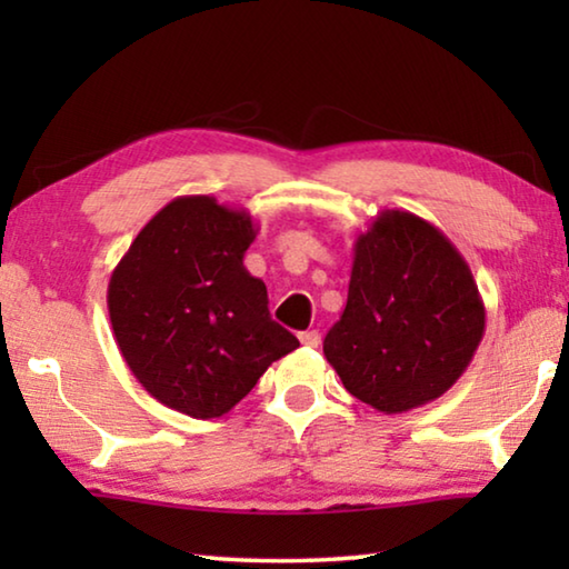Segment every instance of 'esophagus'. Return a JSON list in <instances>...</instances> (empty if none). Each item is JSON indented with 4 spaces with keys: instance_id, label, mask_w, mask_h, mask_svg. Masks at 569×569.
I'll return each instance as SVG.
<instances>
[{
    "instance_id": "34e87169",
    "label": "esophagus",
    "mask_w": 569,
    "mask_h": 569,
    "mask_svg": "<svg viewBox=\"0 0 569 569\" xmlns=\"http://www.w3.org/2000/svg\"><path fill=\"white\" fill-rule=\"evenodd\" d=\"M298 339H301V343L308 346V349H316V346L321 343V333L319 331H303L301 336H298Z\"/></svg>"
}]
</instances>
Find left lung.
<instances>
[{
	"label": "left lung",
	"instance_id": "1",
	"mask_svg": "<svg viewBox=\"0 0 569 569\" xmlns=\"http://www.w3.org/2000/svg\"><path fill=\"white\" fill-rule=\"evenodd\" d=\"M485 321V301L455 243L409 210H381L353 243L349 298L323 356L356 399L401 413L455 387Z\"/></svg>",
	"mask_w": 569,
	"mask_h": 569
}]
</instances>
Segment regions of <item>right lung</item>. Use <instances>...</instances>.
Segmentation results:
<instances>
[{"label":"right lung","instance_id":"add662e5","mask_svg":"<svg viewBox=\"0 0 569 569\" xmlns=\"http://www.w3.org/2000/svg\"><path fill=\"white\" fill-rule=\"evenodd\" d=\"M258 226L213 196H180L152 216L114 266L108 311L132 377L162 407L223 417L298 339L268 313L243 266Z\"/></svg>","mask_w":569,"mask_h":569}]
</instances>
